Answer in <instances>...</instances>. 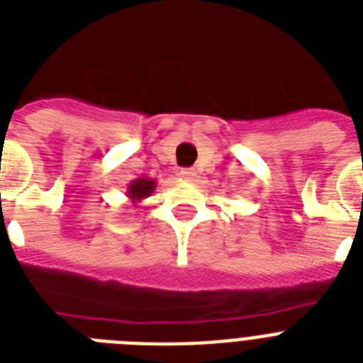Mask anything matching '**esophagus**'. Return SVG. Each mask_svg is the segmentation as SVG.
<instances>
[{
  "label": "esophagus",
  "instance_id": "34e87169",
  "mask_svg": "<svg viewBox=\"0 0 363 363\" xmlns=\"http://www.w3.org/2000/svg\"><path fill=\"white\" fill-rule=\"evenodd\" d=\"M179 175H181L184 181L190 182V181H194L196 177H198V173H196V169H192V167H184V169H181V173H179Z\"/></svg>",
  "mask_w": 363,
  "mask_h": 363
}]
</instances>
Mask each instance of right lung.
I'll return each instance as SVG.
<instances>
[{"label": "right lung", "mask_w": 363, "mask_h": 363, "mask_svg": "<svg viewBox=\"0 0 363 363\" xmlns=\"http://www.w3.org/2000/svg\"><path fill=\"white\" fill-rule=\"evenodd\" d=\"M156 190V181L154 179H148V177H139V179H133V181L128 184V199L130 203H139L143 199H147L148 196H152V192Z\"/></svg>", "instance_id": "add662e5"}]
</instances>
